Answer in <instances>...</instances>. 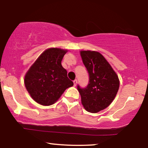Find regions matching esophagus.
Returning a JSON list of instances; mask_svg holds the SVG:
<instances>
[{"label":"esophagus","mask_w":148,"mask_h":148,"mask_svg":"<svg viewBox=\"0 0 148 148\" xmlns=\"http://www.w3.org/2000/svg\"><path fill=\"white\" fill-rule=\"evenodd\" d=\"M77 79H75V80L73 81V84H74V86L75 87L77 85Z\"/></svg>","instance_id":"esophagus-1"}]
</instances>
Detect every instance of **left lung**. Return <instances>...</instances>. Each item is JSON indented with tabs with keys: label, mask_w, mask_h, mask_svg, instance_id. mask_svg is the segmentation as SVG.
Segmentation results:
<instances>
[{
	"label": "left lung",
	"mask_w": 148,
	"mask_h": 148,
	"mask_svg": "<svg viewBox=\"0 0 148 148\" xmlns=\"http://www.w3.org/2000/svg\"><path fill=\"white\" fill-rule=\"evenodd\" d=\"M80 54L89 77L85 88L77 85L81 103L86 111L97 113L108 108L115 99L119 87L118 76L99 52L81 51Z\"/></svg>",
	"instance_id": "left-lung-1"
}]
</instances>
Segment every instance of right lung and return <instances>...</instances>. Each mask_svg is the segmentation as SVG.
Here are the masks:
<instances>
[{
    "label": "right lung",
    "mask_w": 148,
    "mask_h": 148,
    "mask_svg": "<svg viewBox=\"0 0 148 148\" xmlns=\"http://www.w3.org/2000/svg\"><path fill=\"white\" fill-rule=\"evenodd\" d=\"M67 50L47 49L38 57L25 76V85L31 97L42 106H51L59 99L73 82L61 61Z\"/></svg>",
    "instance_id": "add662e5"
}]
</instances>
